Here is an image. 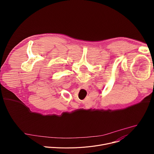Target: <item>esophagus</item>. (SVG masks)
<instances>
[{
  "label": "esophagus",
  "instance_id": "1",
  "mask_svg": "<svg viewBox=\"0 0 154 154\" xmlns=\"http://www.w3.org/2000/svg\"><path fill=\"white\" fill-rule=\"evenodd\" d=\"M81 87L82 88H84V89H87L88 88V85L86 84H82V85L81 86Z\"/></svg>",
  "mask_w": 154,
  "mask_h": 154
}]
</instances>
